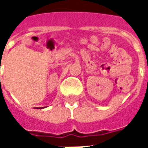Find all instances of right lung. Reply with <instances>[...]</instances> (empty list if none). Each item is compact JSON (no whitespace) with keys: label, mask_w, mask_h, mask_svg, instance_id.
<instances>
[{"label":"right lung","mask_w":148,"mask_h":148,"mask_svg":"<svg viewBox=\"0 0 148 148\" xmlns=\"http://www.w3.org/2000/svg\"><path fill=\"white\" fill-rule=\"evenodd\" d=\"M43 108H45V107H43ZM39 109H42V107H39Z\"/></svg>","instance_id":"right-lung-1"}]
</instances>
